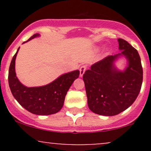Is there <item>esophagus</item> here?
I'll list each match as a JSON object with an SVG mask.
<instances>
[{
	"instance_id": "34e87169",
	"label": "esophagus",
	"mask_w": 151,
	"mask_h": 151,
	"mask_svg": "<svg viewBox=\"0 0 151 151\" xmlns=\"http://www.w3.org/2000/svg\"><path fill=\"white\" fill-rule=\"evenodd\" d=\"M86 70V66H81L80 68H79V75H80L81 77H83V75H84Z\"/></svg>"
}]
</instances>
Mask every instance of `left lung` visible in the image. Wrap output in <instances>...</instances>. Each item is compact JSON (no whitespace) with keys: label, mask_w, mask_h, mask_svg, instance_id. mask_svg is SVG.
Instances as JSON below:
<instances>
[{"label":"left lung","mask_w":151,"mask_h":151,"mask_svg":"<svg viewBox=\"0 0 151 151\" xmlns=\"http://www.w3.org/2000/svg\"><path fill=\"white\" fill-rule=\"evenodd\" d=\"M121 52L91 66L83 75L90 110L101 116H115L133 104L141 89L143 68L138 51L127 41L118 39ZM127 64L123 70L115 65L120 58Z\"/></svg>","instance_id":"1"}]
</instances>
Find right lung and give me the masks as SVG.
Masks as SVG:
<instances>
[{
	"mask_svg": "<svg viewBox=\"0 0 151 151\" xmlns=\"http://www.w3.org/2000/svg\"><path fill=\"white\" fill-rule=\"evenodd\" d=\"M40 36V34H35L22 44ZM19 49L20 47L12 59L8 72V84L13 96L24 109L32 114L45 116L58 113L63 106L69 89L79 77V70L62 74L46 85L27 87L19 81L15 73V59Z\"/></svg>",
	"mask_w": 151,
	"mask_h": 151,
	"instance_id": "add662e5",
	"label": "right lung"
}]
</instances>
